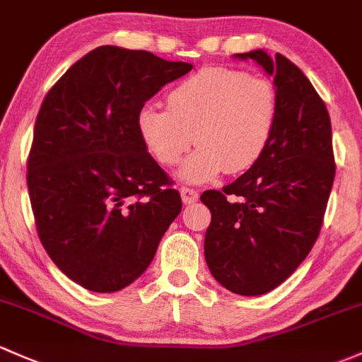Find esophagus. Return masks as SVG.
<instances>
[{"mask_svg": "<svg viewBox=\"0 0 362 362\" xmlns=\"http://www.w3.org/2000/svg\"><path fill=\"white\" fill-rule=\"evenodd\" d=\"M180 193H181V198H182V204H193V202H197L198 198H200L197 189L186 188V186H182V188L180 189Z\"/></svg>", "mask_w": 362, "mask_h": 362, "instance_id": "34e87169", "label": "esophagus"}]
</instances>
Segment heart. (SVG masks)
Masks as SVG:
<instances>
[{"label": "heart", "instance_id": "1", "mask_svg": "<svg viewBox=\"0 0 362 362\" xmlns=\"http://www.w3.org/2000/svg\"><path fill=\"white\" fill-rule=\"evenodd\" d=\"M278 91L269 79L226 67H204L167 93V110L143 107L138 129L162 165L180 169L185 182L211 181L223 170L240 174L257 164L273 139Z\"/></svg>", "mask_w": 362, "mask_h": 362}]
</instances>
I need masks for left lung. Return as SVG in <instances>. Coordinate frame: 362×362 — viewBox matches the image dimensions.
Wrapping results in <instances>:
<instances>
[{
    "mask_svg": "<svg viewBox=\"0 0 362 362\" xmlns=\"http://www.w3.org/2000/svg\"><path fill=\"white\" fill-rule=\"evenodd\" d=\"M274 77L279 108L269 146L223 192H205L211 209L205 260L233 293L255 297L281 285L317 240L335 180L332 122L304 72L264 49L236 53Z\"/></svg>",
    "mask_w": 362,
    "mask_h": 362,
    "instance_id": "8db88e82",
    "label": "left lung"
}]
</instances>
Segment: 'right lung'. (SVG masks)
Here are the masks:
<instances>
[{
  "label": "right lung",
  "mask_w": 362,
  "mask_h": 362,
  "mask_svg": "<svg viewBox=\"0 0 362 362\" xmlns=\"http://www.w3.org/2000/svg\"><path fill=\"white\" fill-rule=\"evenodd\" d=\"M193 69L143 49L100 46L49 89L27 186L42 247L83 288L110 293L146 271L181 197L138 129L143 105Z\"/></svg>",
  "instance_id": "obj_1"
}]
</instances>
